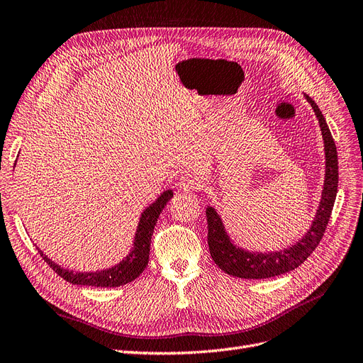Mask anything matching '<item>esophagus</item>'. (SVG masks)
Segmentation results:
<instances>
[{
    "label": "esophagus",
    "mask_w": 363,
    "mask_h": 363,
    "mask_svg": "<svg viewBox=\"0 0 363 363\" xmlns=\"http://www.w3.org/2000/svg\"><path fill=\"white\" fill-rule=\"evenodd\" d=\"M179 187L182 191H196L199 187V180L192 174H184L179 180Z\"/></svg>",
    "instance_id": "esophagus-1"
}]
</instances>
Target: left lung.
<instances>
[{
    "label": "left lung",
    "instance_id": "left-lung-1",
    "mask_svg": "<svg viewBox=\"0 0 363 363\" xmlns=\"http://www.w3.org/2000/svg\"><path fill=\"white\" fill-rule=\"evenodd\" d=\"M305 99L311 104L317 116L324 143V156H326V174H324L323 192L315 218L305 235L294 245L282 249V251L254 252L234 245L230 234L223 227L216 208L208 206L206 216L208 225L207 242L210 255L218 267L225 273L231 274V277L242 279H267L291 272L314 252L324 231H326L336 192H338V153H336L335 141L320 108L309 96L305 94Z\"/></svg>",
    "mask_w": 363,
    "mask_h": 363
}]
</instances>
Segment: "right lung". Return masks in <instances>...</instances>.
Wrapping results in <instances>:
<instances>
[{
  "label": "right lung",
  "instance_id": "1",
  "mask_svg": "<svg viewBox=\"0 0 363 363\" xmlns=\"http://www.w3.org/2000/svg\"><path fill=\"white\" fill-rule=\"evenodd\" d=\"M172 191H164L162 192L155 203L150 204L140 218L138 227H136L135 240L130 252L124 257L118 264L112 266L105 270L97 272H73L69 269H65L58 266L51 258H48L39 247V252L42 258L48 262L49 267L60 274L62 279H66L70 284L74 285H86V286H120L124 284H129L135 281L140 274L144 272V269L148 264V254H150V242H152V235L155 231V225L157 223L159 215L162 210L165 208L169 199L172 198Z\"/></svg>",
  "mask_w": 363,
  "mask_h": 363
}]
</instances>
